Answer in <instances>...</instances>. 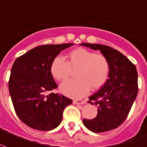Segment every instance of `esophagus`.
I'll return each mask as SVG.
<instances>
[{
	"label": "esophagus",
	"instance_id": "esophagus-1",
	"mask_svg": "<svg viewBox=\"0 0 147 147\" xmlns=\"http://www.w3.org/2000/svg\"><path fill=\"white\" fill-rule=\"evenodd\" d=\"M73 103L76 104V105H82V104L86 103V101L84 100H73Z\"/></svg>",
	"mask_w": 147,
	"mask_h": 147
}]
</instances>
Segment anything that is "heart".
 <instances>
[{
    "label": "heart",
    "instance_id": "heart-1",
    "mask_svg": "<svg viewBox=\"0 0 147 147\" xmlns=\"http://www.w3.org/2000/svg\"><path fill=\"white\" fill-rule=\"evenodd\" d=\"M72 70H77V79L61 84V91L71 98H80L87 95L91 88L97 90L106 84L109 76L110 63L104 55L78 48L69 52L68 61L56 57L51 64V73L58 81L69 79Z\"/></svg>",
    "mask_w": 147,
    "mask_h": 147
}]
</instances>
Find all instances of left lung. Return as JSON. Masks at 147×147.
<instances>
[{
    "label": "left lung",
    "instance_id": "1",
    "mask_svg": "<svg viewBox=\"0 0 147 147\" xmlns=\"http://www.w3.org/2000/svg\"><path fill=\"white\" fill-rule=\"evenodd\" d=\"M81 45L99 50L110 63L106 84L89 97L88 103L98 107L93 119H83L86 128L94 133H102L117 128L125 121L138 92V75L134 64L116 49L98 44Z\"/></svg>",
    "mask_w": 147,
    "mask_h": 147
}]
</instances>
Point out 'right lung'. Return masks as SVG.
Listing matches in <instances>:
<instances>
[{
  "label": "right lung",
  "mask_w": 147,
  "mask_h": 147,
  "mask_svg": "<svg viewBox=\"0 0 147 147\" xmlns=\"http://www.w3.org/2000/svg\"><path fill=\"white\" fill-rule=\"evenodd\" d=\"M73 44L35 47L14 61L9 78V92L17 116L27 126L49 131L61 123L63 111L72 100L48 92L58 87L51 73V64L62 50Z\"/></svg>",
  "instance_id": "obj_1"
}]
</instances>
